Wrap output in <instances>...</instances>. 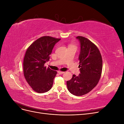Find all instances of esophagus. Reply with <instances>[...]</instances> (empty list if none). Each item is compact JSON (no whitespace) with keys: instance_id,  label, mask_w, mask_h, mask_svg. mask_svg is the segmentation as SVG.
<instances>
[{"instance_id":"34e87169","label":"esophagus","mask_w":124,"mask_h":124,"mask_svg":"<svg viewBox=\"0 0 124 124\" xmlns=\"http://www.w3.org/2000/svg\"><path fill=\"white\" fill-rule=\"evenodd\" d=\"M58 73L59 74H62L64 73L65 72H63V71H58Z\"/></svg>"}]
</instances>
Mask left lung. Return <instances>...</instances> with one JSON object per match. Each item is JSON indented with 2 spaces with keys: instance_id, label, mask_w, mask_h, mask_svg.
<instances>
[{
  "instance_id": "8db88e82",
  "label": "left lung",
  "mask_w": 124,
  "mask_h": 124,
  "mask_svg": "<svg viewBox=\"0 0 124 124\" xmlns=\"http://www.w3.org/2000/svg\"><path fill=\"white\" fill-rule=\"evenodd\" d=\"M80 42L81 52L78 57L80 73L73 74L67 81L69 92L81 96L91 92L98 83L102 69V59L100 51L96 45L87 38L78 36Z\"/></svg>"
}]
</instances>
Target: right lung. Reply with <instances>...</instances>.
<instances>
[{
    "mask_svg": "<svg viewBox=\"0 0 124 124\" xmlns=\"http://www.w3.org/2000/svg\"><path fill=\"white\" fill-rule=\"evenodd\" d=\"M61 40L43 36L34 41L26 50L23 61V72L26 81L33 91L38 93L51 89L57 71L44 66L49 61L55 44Z\"/></svg>",
    "mask_w": 124,
    "mask_h": 124,
    "instance_id": "add662e5",
    "label": "right lung"
}]
</instances>
